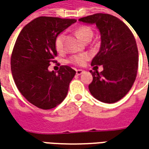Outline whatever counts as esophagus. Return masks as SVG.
<instances>
[{
  "instance_id": "esophagus-1",
  "label": "esophagus",
  "mask_w": 149,
  "mask_h": 149,
  "mask_svg": "<svg viewBox=\"0 0 149 149\" xmlns=\"http://www.w3.org/2000/svg\"><path fill=\"white\" fill-rule=\"evenodd\" d=\"M84 70H76V74L77 75H80L81 74H83Z\"/></svg>"
}]
</instances>
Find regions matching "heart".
I'll return each mask as SVG.
<instances>
[{
  "label": "heart",
  "instance_id": "b5f03b06",
  "mask_svg": "<svg viewBox=\"0 0 149 149\" xmlns=\"http://www.w3.org/2000/svg\"><path fill=\"white\" fill-rule=\"evenodd\" d=\"M75 34L81 40L85 41L86 40L92 38V36H93V31L89 28V26H81L78 27L77 29L75 30ZM64 38H65V35L63 33H61L55 39L54 45H55V48L57 49V51H59V52H62L64 50V45H63ZM89 59V54L82 53V54H74V55L70 56V59L68 60V62L70 63V64H73V65H75L81 66L84 65Z\"/></svg>",
  "mask_w": 149,
  "mask_h": 149
}]
</instances>
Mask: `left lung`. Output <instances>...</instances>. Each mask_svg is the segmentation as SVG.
I'll list each match as a JSON object with an SVG mask.
<instances>
[{
  "label": "left lung",
  "instance_id": "obj_1",
  "mask_svg": "<svg viewBox=\"0 0 149 149\" xmlns=\"http://www.w3.org/2000/svg\"><path fill=\"white\" fill-rule=\"evenodd\" d=\"M79 20L96 25L101 36L100 51L91 65H103L104 70L89 71L93 75L89 91L101 102L115 103L128 94L137 76L139 51L134 36L122 20L112 15L97 13Z\"/></svg>",
  "mask_w": 149,
  "mask_h": 149
}]
</instances>
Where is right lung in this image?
Returning <instances> with one entry per match:
<instances>
[{"label": "right lung", "mask_w": 149, "mask_h": 149, "mask_svg": "<svg viewBox=\"0 0 149 149\" xmlns=\"http://www.w3.org/2000/svg\"><path fill=\"white\" fill-rule=\"evenodd\" d=\"M74 19L40 16L27 24L19 34L10 59V69L20 94L33 105L50 109L65 99L75 70L62 65L56 74L49 71L57 55L55 39Z\"/></svg>", "instance_id": "obj_1"}]
</instances>
